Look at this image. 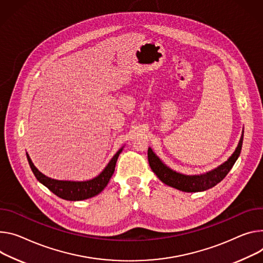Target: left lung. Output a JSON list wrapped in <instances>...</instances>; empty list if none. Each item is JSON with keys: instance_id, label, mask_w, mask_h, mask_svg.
<instances>
[{"instance_id": "1", "label": "left lung", "mask_w": 263, "mask_h": 263, "mask_svg": "<svg viewBox=\"0 0 263 263\" xmlns=\"http://www.w3.org/2000/svg\"><path fill=\"white\" fill-rule=\"evenodd\" d=\"M242 141H243V130L240 137L238 146L236 147L234 153L228 158L227 161L218 165L209 172L198 175H185L178 173L168 165L164 164L161 159L153 152L151 148L148 150V160L151 166L152 171L156 174V176L166 185L177 189L182 192L193 193V192H202L208 189L219 183L231 171L234 163L238 159L241 152L242 148Z\"/></svg>"}]
</instances>
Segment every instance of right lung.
<instances>
[{
    "instance_id": "add662e5",
    "label": "right lung",
    "mask_w": 263,
    "mask_h": 263,
    "mask_svg": "<svg viewBox=\"0 0 263 263\" xmlns=\"http://www.w3.org/2000/svg\"><path fill=\"white\" fill-rule=\"evenodd\" d=\"M123 149L124 147H122L114 154V156L105 166V169L98 176L84 181L59 180L46 176L45 174L37 170L36 166L33 164L31 158L29 157L28 153H26V155L34 176L42 184H44L46 187H48L53 194H55L62 199L70 201H79L97 196L107 186L110 178L114 173L117 158L119 154L122 153Z\"/></svg>"
}]
</instances>
